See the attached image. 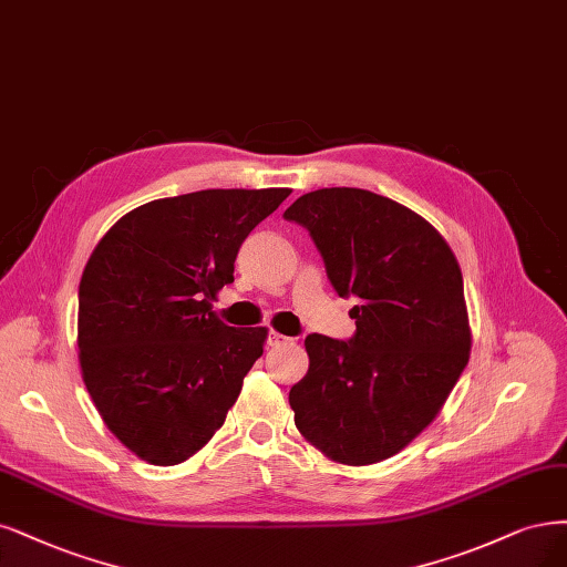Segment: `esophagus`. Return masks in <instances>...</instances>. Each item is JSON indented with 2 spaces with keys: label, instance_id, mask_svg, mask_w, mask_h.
<instances>
[{
  "label": "esophagus",
  "instance_id": "esophagus-1",
  "mask_svg": "<svg viewBox=\"0 0 567 567\" xmlns=\"http://www.w3.org/2000/svg\"><path fill=\"white\" fill-rule=\"evenodd\" d=\"M290 342H292L290 338L277 333V330H269V336H267V344L269 347H281V344H290Z\"/></svg>",
  "mask_w": 567,
  "mask_h": 567
}]
</instances>
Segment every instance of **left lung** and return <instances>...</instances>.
<instances>
[{"instance_id":"8db88e82","label":"left lung","mask_w":567,"mask_h":567,"mask_svg":"<svg viewBox=\"0 0 567 567\" xmlns=\"http://www.w3.org/2000/svg\"><path fill=\"white\" fill-rule=\"evenodd\" d=\"M284 218L309 231L338 296L359 300L349 340L307 336L296 426L330 460L382 462L439 415L470 361L460 265L417 213L368 189L302 194Z\"/></svg>"}]
</instances>
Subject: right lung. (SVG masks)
Returning a JSON list of instances; mask_svg holds the SVG:
<instances>
[{"instance_id":"add662e5","label":"right lung","mask_w":567,"mask_h":567,"mask_svg":"<svg viewBox=\"0 0 567 567\" xmlns=\"http://www.w3.org/2000/svg\"><path fill=\"white\" fill-rule=\"evenodd\" d=\"M290 189H202L133 208L91 252L76 344L110 432L150 464L185 462L223 426L267 328L223 323L248 234Z\"/></svg>"}]
</instances>
